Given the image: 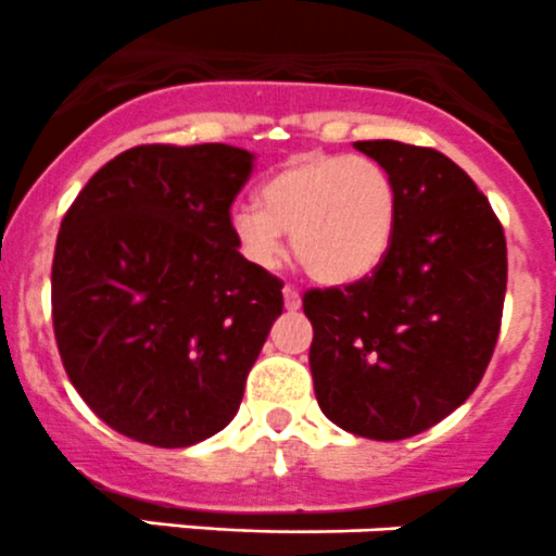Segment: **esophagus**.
<instances>
[{"mask_svg":"<svg viewBox=\"0 0 556 556\" xmlns=\"http://www.w3.org/2000/svg\"><path fill=\"white\" fill-rule=\"evenodd\" d=\"M282 295H285V309H290V312L299 309V306H301V295H299V290L293 288V285H285Z\"/></svg>","mask_w":556,"mask_h":556,"instance_id":"obj_1","label":"esophagus"}]
</instances>
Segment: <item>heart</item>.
<instances>
[{
  "label": "heart",
  "instance_id": "b5f03b06",
  "mask_svg": "<svg viewBox=\"0 0 556 556\" xmlns=\"http://www.w3.org/2000/svg\"><path fill=\"white\" fill-rule=\"evenodd\" d=\"M399 228V190L380 163L350 154H299L261 187V206L239 203L230 233L250 263L295 261L323 285H353L380 268Z\"/></svg>",
  "mask_w": 556,
  "mask_h": 556
}]
</instances>
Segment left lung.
Here are the masks:
<instances>
[{"label":"left lung","instance_id":"8db88e82","mask_svg":"<svg viewBox=\"0 0 556 556\" xmlns=\"http://www.w3.org/2000/svg\"><path fill=\"white\" fill-rule=\"evenodd\" d=\"M355 149L396 181V239L371 277L306 290L309 369L328 421L404 440L481 382L503 320L508 250L486 195L454 160L399 141Z\"/></svg>","mask_w":556,"mask_h":556}]
</instances>
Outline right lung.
<instances>
[{"mask_svg": "<svg viewBox=\"0 0 556 556\" xmlns=\"http://www.w3.org/2000/svg\"><path fill=\"white\" fill-rule=\"evenodd\" d=\"M252 163L225 143L135 147L64 214L51 268L59 355L80 399L124 438L187 448L239 413L282 315V279L230 233Z\"/></svg>", "mask_w": 556, "mask_h": 556, "instance_id": "1", "label": "right lung"}]
</instances>
